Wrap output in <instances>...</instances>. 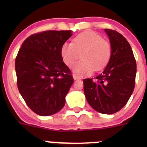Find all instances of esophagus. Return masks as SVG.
I'll list each match as a JSON object with an SVG mask.
<instances>
[{
    "mask_svg": "<svg viewBox=\"0 0 147 147\" xmlns=\"http://www.w3.org/2000/svg\"><path fill=\"white\" fill-rule=\"evenodd\" d=\"M72 77H73V79L75 80H78L80 79V77L78 76V75H76V74H73V75H72Z\"/></svg>",
    "mask_w": 147,
    "mask_h": 147,
    "instance_id": "34e87169",
    "label": "esophagus"
}]
</instances>
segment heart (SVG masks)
<instances>
[{"label": "heart", "mask_w": 147, "mask_h": 147, "mask_svg": "<svg viewBox=\"0 0 147 147\" xmlns=\"http://www.w3.org/2000/svg\"><path fill=\"white\" fill-rule=\"evenodd\" d=\"M60 55L65 65L72 67L80 57L82 60L74 67L79 75H86L104 69L112 56V46L94 32H84L73 38L72 43L65 42L60 48Z\"/></svg>", "instance_id": "1"}]
</instances>
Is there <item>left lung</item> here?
Listing matches in <instances>:
<instances>
[{
  "label": "left lung",
  "mask_w": 147,
  "mask_h": 147,
  "mask_svg": "<svg viewBox=\"0 0 147 147\" xmlns=\"http://www.w3.org/2000/svg\"><path fill=\"white\" fill-rule=\"evenodd\" d=\"M112 46V56L102 73L84 79V93L97 112L112 115L122 109L135 85L137 63L128 41L119 32L105 29Z\"/></svg>",
  "instance_id": "1"
}]
</instances>
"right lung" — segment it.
<instances>
[{
	"label": "right lung",
	"instance_id": "right-lung-1",
	"mask_svg": "<svg viewBox=\"0 0 147 147\" xmlns=\"http://www.w3.org/2000/svg\"><path fill=\"white\" fill-rule=\"evenodd\" d=\"M71 30H46L25 40L15 61L17 85L28 107L40 116L54 115L65 106L74 82L63 63L61 46Z\"/></svg>",
	"mask_w": 147,
	"mask_h": 147
}]
</instances>
